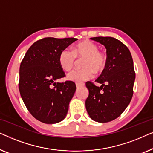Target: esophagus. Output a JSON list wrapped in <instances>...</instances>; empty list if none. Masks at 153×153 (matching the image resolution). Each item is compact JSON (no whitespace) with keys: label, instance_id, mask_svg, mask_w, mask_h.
Here are the masks:
<instances>
[{"label":"esophagus","instance_id":"1","mask_svg":"<svg viewBox=\"0 0 153 153\" xmlns=\"http://www.w3.org/2000/svg\"><path fill=\"white\" fill-rule=\"evenodd\" d=\"M83 85V83H76V86L77 88H79V87H81V85Z\"/></svg>","mask_w":153,"mask_h":153}]
</instances>
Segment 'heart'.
Listing matches in <instances>:
<instances>
[{
  "mask_svg": "<svg viewBox=\"0 0 153 153\" xmlns=\"http://www.w3.org/2000/svg\"><path fill=\"white\" fill-rule=\"evenodd\" d=\"M97 44L91 40H83L76 45L73 51L62 49L59 54L58 61L62 70L69 72L74 68L76 58L83 60L81 62L82 69L75 70L68 75L69 80L76 82L88 80L93 76L94 72L100 74L105 70L108 57L106 53L99 51Z\"/></svg>",
  "mask_w": 153,
  "mask_h": 153,
  "instance_id": "heart-1",
  "label": "heart"
}]
</instances>
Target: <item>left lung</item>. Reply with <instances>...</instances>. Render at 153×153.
I'll return each instance as SVG.
<instances>
[{
	"label": "left lung",
	"mask_w": 153,
	"mask_h": 153,
	"mask_svg": "<svg viewBox=\"0 0 153 153\" xmlns=\"http://www.w3.org/2000/svg\"><path fill=\"white\" fill-rule=\"evenodd\" d=\"M106 49V67L95 81L85 83L89 91L85 100L87 112L93 120L107 123L120 116L129 105L133 95L135 72L128 48L111 37H91Z\"/></svg>",
	"instance_id": "1"
}]
</instances>
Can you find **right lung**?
<instances>
[{"instance_id": "right-lung-1", "label": "right lung", "mask_w": 153, "mask_h": 153, "mask_svg": "<svg viewBox=\"0 0 153 153\" xmlns=\"http://www.w3.org/2000/svg\"><path fill=\"white\" fill-rule=\"evenodd\" d=\"M76 40L74 37L39 39L29 48L21 62V97L30 114L42 123H59L68 111L76 85L71 81H56L65 76L58 61L60 51Z\"/></svg>"}]
</instances>
